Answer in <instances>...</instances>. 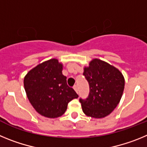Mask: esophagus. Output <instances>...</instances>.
Returning <instances> with one entry per match:
<instances>
[{
	"label": "esophagus",
	"mask_w": 147,
	"mask_h": 147,
	"mask_svg": "<svg viewBox=\"0 0 147 147\" xmlns=\"http://www.w3.org/2000/svg\"><path fill=\"white\" fill-rule=\"evenodd\" d=\"M74 89L75 90V91H76V93H78V91H79V88H78L77 85H74Z\"/></svg>",
	"instance_id": "esophagus-1"
}]
</instances>
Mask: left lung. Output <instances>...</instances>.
I'll list each match as a JSON object with an SVG mask.
<instances>
[{"instance_id":"left-lung-1","label":"left lung","mask_w":147,"mask_h":147,"mask_svg":"<svg viewBox=\"0 0 147 147\" xmlns=\"http://www.w3.org/2000/svg\"><path fill=\"white\" fill-rule=\"evenodd\" d=\"M90 93L85 99L80 98L84 113L95 119L108 115L117 107L124 89L121 73L107 62L94 59L84 68Z\"/></svg>"}]
</instances>
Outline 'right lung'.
<instances>
[{"label":"right lung","mask_w":147,"mask_h":147,"mask_svg":"<svg viewBox=\"0 0 147 147\" xmlns=\"http://www.w3.org/2000/svg\"><path fill=\"white\" fill-rule=\"evenodd\" d=\"M62 64L51 59L32 68L24 78V88L34 108L45 117L57 118L65 113L67 104L79 97L67 85Z\"/></svg>","instance_id":"right-lung-1"}]
</instances>
